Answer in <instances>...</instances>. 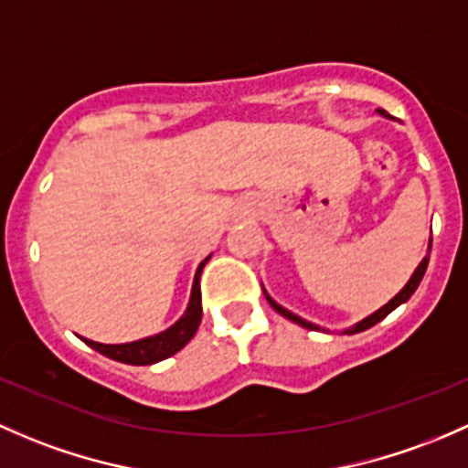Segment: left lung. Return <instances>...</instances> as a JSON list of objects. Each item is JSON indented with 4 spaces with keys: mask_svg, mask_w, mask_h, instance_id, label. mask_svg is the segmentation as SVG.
<instances>
[{
    "mask_svg": "<svg viewBox=\"0 0 468 468\" xmlns=\"http://www.w3.org/2000/svg\"><path fill=\"white\" fill-rule=\"evenodd\" d=\"M380 114H383V117H388V114H385V112H380ZM431 248H432V239H428V254H426V257L421 259V263H419L417 270H414V272H412V277L408 279V283H406V286H403L401 291H399L397 295H394L392 300L388 302V304H385V306H380L378 311H374L372 315H367V317H365V320L356 322L354 326H349V329H345V331H342V334H360V331H367L369 326H374V324H377V322L383 320V317H388L389 313L394 311V308H397V306H401V304H406V302L410 300V297H412V292L417 291V286H419V283H421L423 274H426V268H428V259H431ZM263 295H266V300L270 302V306H272L274 311L279 313V315H283V317H286V320L295 322V324L304 326V329H311V331H326V329H322V326H317V324H313V322L304 320V317L295 315V313H291V311H288V308H283L282 304H277V302H274L272 297L268 295V292H266V288H263Z\"/></svg>",
    "mask_w": 468,
    "mask_h": 468,
    "instance_id": "left-lung-1",
    "label": "left lung"
}]
</instances>
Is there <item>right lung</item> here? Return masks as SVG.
Instances as JSON below:
<instances>
[{
    "mask_svg": "<svg viewBox=\"0 0 468 468\" xmlns=\"http://www.w3.org/2000/svg\"><path fill=\"white\" fill-rule=\"evenodd\" d=\"M209 259L211 254L205 259V261H200L198 270H196L189 304H186L185 313H182V317L176 322V324H171L168 329H164L155 335H148V338L134 340V342H123V345H103V342H94L88 338H80V340H83L88 346H91L94 351H99V354L126 365H153V363H160L164 358H168V356L177 354L186 342L194 338L196 331H198L200 326V320H202L200 272Z\"/></svg>",
    "mask_w": 468,
    "mask_h": 468,
    "instance_id": "1",
    "label": "right lung"
}]
</instances>
